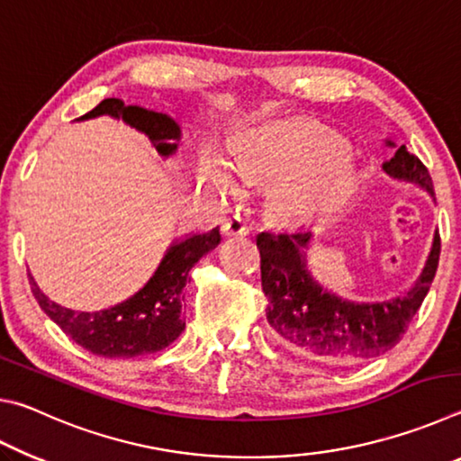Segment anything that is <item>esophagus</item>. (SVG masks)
<instances>
[{
  "instance_id": "1",
  "label": "esophagus",
  "mask_w": 461,
  "mask_h": 461,
  "mask_svg": "<svg viewBox=\"0 0 461 461\" xmlns=\"http://www.w3.org/2000/svg\"><path fill=\"white\" fill-rule=\"evenodd\" d=\"M221 231H223V236H228V238H244L249 233V228L240 215H233V217H230V220H225L221 223Z\"/></svg>"
}]
</instances>
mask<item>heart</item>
<instances>
[{"instance_id":"obj_1","label":"heart","mask_w":461,"mask_h":461,"mask_svg":"<svg viewBox=\"0 0 461 461\" xmlns=\"http://www.w3.org/2000/svg\"><path fill=\"white\" fill-rule=\"evenodd\" d=\"M230 168L209 158L203 183L220 193H236L238 181H275L270 203L275 212L305 220L325 212L348 181V160L333 140L301 126H267L231 144Z\"/></svg>"}]
</instances>
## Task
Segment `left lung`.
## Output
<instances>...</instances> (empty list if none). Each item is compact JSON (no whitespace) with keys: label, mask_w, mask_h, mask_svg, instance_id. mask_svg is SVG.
Segmentation results:
<instances>
[{"label":"left lung","mask_w":461,"mask_h":461,"mask_svg":"<svg viewBox=\"0 0 461 461\" xmlns=\"http://www.w3.org/2000/svg\"><path fill=\"white\" fill-rule=\"evenodd\" d=\"M382 168L386 175L415 183L433 194L429 170L404 144ZM311 238L313 233L307 230L262 231L256 236L262 293L268 301L267 319L276 339L296 354L327 364L348 366L386 354L402 339L423 305L439 264V233H435L431 256L415 286L382 303L343 301L319 286L305 262Z\"/></svg>","instance_id":"obj_1"}]
</instances>
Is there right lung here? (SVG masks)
Returning a JSON list of instances; mask_svg holds the SVG:
<instances>
[{"label": "right lung", "mask_w": 461, "mask_h": 461, "mask_svg": "<svg viewBox=\"0 0 461 461\" xmlns=\"http://www.w3.org/2000/svg\"><path fill=\"white\" fill-rule=\"evenodd\" d=\"M97 115H112L123 120L131 128L150 138L158 154L168 156L176 150L181 130L165 113L148 112L144 107L126 105L122 99L109 97L81 115L79 120H91ZM220 230L191 236L170 246L158 270L148 280L144 288L120 305L95 313L73 311L50 301L34 278L28 275L38 305L57 323L62 331L87 352L104 357H136L154 354L170 346L185 330L183 319V288L189 280L191 268L209 249L220 244Z\"/></svg>", "instance_id": "1"}]
</instances>
